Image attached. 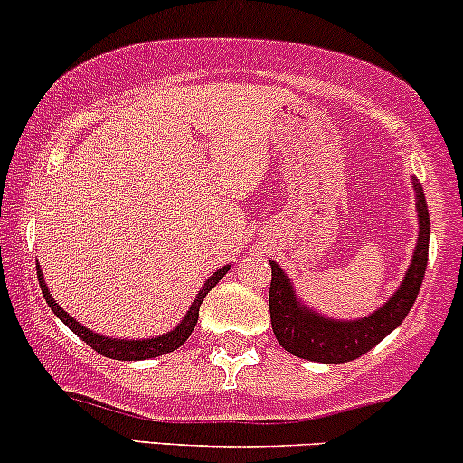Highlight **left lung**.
<instances>
[{
  "instance_id": "obj_1",
  "label": "left lung",
  "mask_w": 463,
  "mask_h": 463,
  "mask_svg": "<svg viewBox=\"0 0 463 463\" xmlns=\"http://www.w3.org/2000/svg\"><path fill=\"white\" fill-rule=\"evenodd\" d=\"M414 198H417L419 238L414 247L412 263L397 292L388 303L381 305L370 317L356 321H338L317 314L298 301L294 285L288 274L271 260V285H269V317L276 341L292 352L298 359L321 361V364H345L359 359L370 352L376 343L383 341L394 327L402 326L410 307L417 301L421 289L423 274L428 263V242H430V216H428L423 187L412 180Z\"/></svg>"
}]
</instances>
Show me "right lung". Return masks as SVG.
Instances as JSON below:
<instances>
[{"label":"right lung","mask_w":463,"mask_h":463,"mask_svg":"<svg viewBox=\"0 0 463 463\" xmlns=\"http://www.w3.org/2000/svg\"><path fill=\"white\" fill-rule=\"evenodd\" d=\"M227 271H230V265L221 267V269L213 271V274L204 280V285L200 288L196 301L192 303V307H189V312L184 314L183 321L178 323V327H174V330L166 332V335H162V336L142 338V341H133V338L131 341H127V338H111V336L95 335L93 330H89V327H84L82 323L75 321L73 317H69V314H66L64 309L55 303V298L51 297L49 288H46L40 265H37V280H40V288H42V294H44L46 303H49V307L53 309V314H57V318H60V321L64 323L69 330H73L75 335L82 338L87 345L93 347L98 354L109 356V359H118V361H145V359H154V356L166 354V352L178 350V347L187 341L189 335H192L194 327H196V323H198L200 303H203V298L212 292V288H216V283L227 274Z\"/></svg>","instance_id":"add662e5"}]
</instances>
